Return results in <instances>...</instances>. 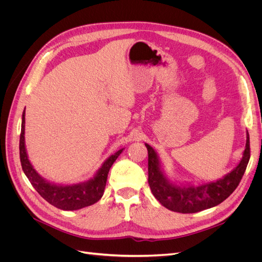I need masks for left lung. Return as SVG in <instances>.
<instances>
[{"mask_svg":"<svg viewBox=\"0 0 262 262\" xmlns=\"http://www.w3.org/2000/svg\"><path fill=\"white\" fill-rule=\"evenodd\" d=\"M148 152V185L160 203L173 212L196 213L215 207L233 193L239 185L250 158L249 133L246 131V145L236 167L217 180L204 184L171 181L162 168L155 149L145 143Z\"/></svg>","mask_w":262,"mask_h":262,"instance_id":"obj_1","label":"left lung"}]
</instances>
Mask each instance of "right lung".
I'll list each match as a JSON object with an SVG mask.
<instances>
[{"mask_svg": "<svg viewBox=\"0 0 262 262\" xmlns=\"http://www.w3.org/2000/svg\"><path fill=\"white\" fill-rule=\"evenodd\" d=\"M123 149L124 148L119 149L115 154L110 155L102 163L96 173L89 180L72 185L54 184V182L43 178L40 173H38L29 161L25 145V110L23 112L21 132L19 138V157L24 173L30 181V184L37 190V192L46 201H48L58 209L64 211L80 210L85 207H90V205L100 200L105 191L108 172L118 156L123 152Z\"/></svg>", "mask_w": 262, "mask_h": 262, "instance_id": "1", "label": "right lung"}]
</instances>
